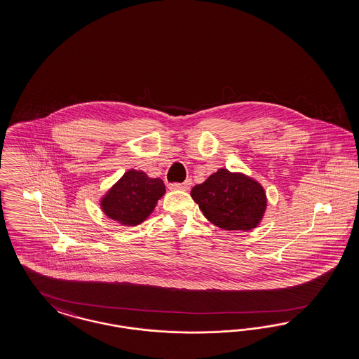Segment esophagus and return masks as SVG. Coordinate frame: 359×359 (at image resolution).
<instances>
[{"mask_svg": "<svg viewBox=\"0 0 359 359\" xmlns=\"http://www.w3.org/2000/svg\"><path fill=\"white\" fill-rule=\"evenodd\" d=\"M192 184V180L191 179H187L184 183H172L170 184V189H180V191H188L191 188Z\"/></svg>", "mask_w": 359, "mask_h": 359, "instance_id": "esophagus-1", "label": "esophagus"}]
</instances>
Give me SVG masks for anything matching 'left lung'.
Listing matches in <instances>:
<instances>
[{
	"label": "left lung",
	"instance_id": "8db88e82",
	"mask_svg": "<svg viewBox=\"0 0 359 359\" xmlns=\"http://www.w3.org/2000/svg\"><path fill=\"white\" fill-rule=\"evenodd\" d=\"M191 196L203 215L224 230H251L261 222L267 207L264 189L258 182L225 168L192 188Z\"/></svg>",
	"mask_w": 359,
	"mask_h": 359
}]
</instances>
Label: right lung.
<instances>
[{
  "label": "right lung",
  "instance_id": "obj_1",
  "mask_svg": "<svg viewBox=\"0 0 359 359\" xmlns=\"http://www.w3.org/2000/svg\"><path fill=\"white\" fill-rule=\"evenodd\" d=\"M164 194L162 179H151L143 171L130 170L102 197L101 209L109 218L122 225L135 226L151 215Z\"/></svg>",
  "mask_w": 359,
  "mask_h": 359
}]
</instances>
